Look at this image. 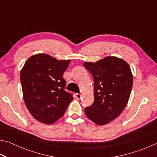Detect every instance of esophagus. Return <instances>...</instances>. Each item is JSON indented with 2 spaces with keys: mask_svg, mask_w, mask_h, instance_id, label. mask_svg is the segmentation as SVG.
<instances>
[{
  "mask_svg": "<svg viewBox=\"0 0 157 157\" xmlns=\"http://www.w3.org/2000/svg\"><path fill=\"white\" fill-rule=\"evenodd\" d=\"M81 95H80V94H79V93H76L75 94V98H77V99H80L81 98Z\"/></svg>",
  "mask_w": 157,
  "mask_h": 157,
  "instance_id": "34e87169",
  "label": "esophagus"
}]
</instances>
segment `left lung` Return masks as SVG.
<instances>
[{
  "label": "left lung",
  "mask_w": 157,
  "mask_h": 157,
  "mask_svg": "<svg viewBox=\"0 0 157 157\" xmlns=\"http://www.w3.org/2000/svg\"><path fill=\"white\" fill-rule=\"evenodd\" d=\"M83 64L94 80V101L85 108V114L95 124L103 126L118 117L126 108L132 90V73L126 61L115 56Z\"/></svg>",
  "instance_id": "8db88e82"
}]
</instances>
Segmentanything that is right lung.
I'll list each match as a JSON object with an SVG mask.
<instances>
[{"mask_svg": "<svg viewBox=\"0 0 157 157\" xmlns=\"http://www.w3.org/2000/svg\"><path fill=\"white\" fill-rule=\"evenodd\" d=\"M70 59L59 60L47 54L38 53L27 59L21 71L25 105L37 121L45 124L61 118L73 99L64 90L63 73Z\"/></svg>", "mask_w": 157, "mask_h": 157, "instance_id": "right-lung-1", "label": "right lung"}]
</instances>
